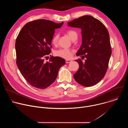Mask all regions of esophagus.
I'll return each instance as SVG.
<instances>
[{
	"label": "esophagus",
	"instance_id": "34e87169",
	"mask_svg": "<svg viewBox=\"0 0 128 128\" xmlns=\"http://www.w3.org/2000/svg\"><path fill=\"white\" fill-rule=\"evenodd\" d=\"M72 62V60H66V63H69Z\"/></svg>",
	"mask_w": 128,
	"mask_h": 128
}]
</instances>
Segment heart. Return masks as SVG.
Listing matches in <instances>:
<instances>
[{
  "instance_id": "heart-1",
  "label": "heart",
  "mask_w": 128,
  "mask_h": 128,
  "mask_svg": "<svg viewBox=\"0 0 128 128\" xmlns=\"http://www.w3.org/2000/svg\"><path fill=\"white\" fill-rule=\"evenodd\" d=\"M67 34L72 40H74L76 38H78V34L74 30H68L67 32ZM58 38V35H54L52 40V44L54 45L57 44ZM72 52L73 50L69 48H60L54 51V54L56 56L65 59H70L72 56Z\"/></svg>"
}]
</instances>
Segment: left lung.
<instances>
[{"instance_id": "8db88e82", "label": "left lung", "mask_w": 128, "mask_h": 128, "mask_svg": "<svg viewBox=\"0 0 128 128\" xmlns=\"http://www.w3.org/2000/svg\"><path fill=\"white\" fill-rule=\"evenodd\" d=\"M67 24L81 29L82 44L76 55L86 59L84 62L80 59L75 60L79 68L74 78L83 86H93L104 78L112 54L108 30L101 22L91 16H82Z\"/></svg>"}]
</instances>
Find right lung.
<instances>
[{
  "mask_svg": "<svg viewBox=\"0 0 128 128\" xmlns=\"http://www.w3.org/2000/svg\"><path fill=\"white\" fill-rule=\"evenodd\" d=\"M63 24L45 19L35 20L25 24L18 36L15 44L16 65L33 86L48 88L56 80L60 67L65 64V60L59 57H50V62L45 63L44 59L50 53L54 30Z\"/></svg>",
  "mask_w": 128,
  "mask_h": 128,
  "instance_id": "1",
  "label": "right lung"
}]
</instances>
